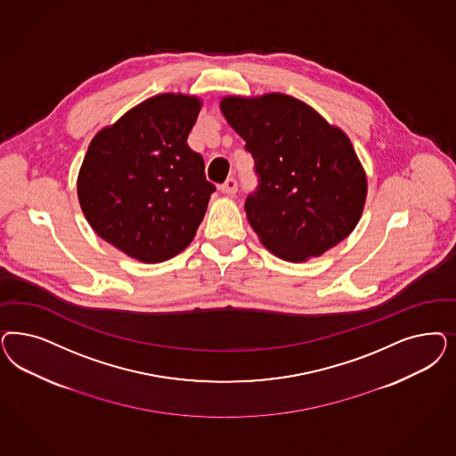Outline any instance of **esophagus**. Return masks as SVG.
I'll use <instances>...</instances> for the list:
<instances>
[{
	"label": "esophagus",
	"mask_w": 456,
	"mask_h": 456,
	"mask_svg": "<svg viewBox=\"0 0 456 456\" xmlns=\"http://www.w3.org/2000/svg\"><path fill=\"white\" fill-rule=\"evenodd\" d=\"M221 192L228 194V196H233L238 191V183H236L235 177H228L223 184L220 186Z\"/></svg>",
	"instance_id": "1"
}]
</instances>
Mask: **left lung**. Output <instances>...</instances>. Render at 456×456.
Returning a JSON list of instances; mask_svg holds the SVG:
<instances>
[{
  "mask_svg": "<svg viewBox=\"0 0 456 456\" xmlns=\"http://www.w3.org/2000/svg\"><path fill=\"white\" fill-rule=\"evenodd\" d=\"M221 112L253 156L258 186L245 211L268 250L305 262L351 235L368 181L346 134L283 94L226 97Z\"/></svg>",
  "mask_w": 456,
  "mask_h": 456,
  "instance_id": "1",
  "label": "left lung"
}]
</instances>
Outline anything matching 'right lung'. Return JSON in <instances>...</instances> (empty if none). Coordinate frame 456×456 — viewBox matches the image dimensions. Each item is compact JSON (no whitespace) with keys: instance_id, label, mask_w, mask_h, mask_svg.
<instances>
[{"instance_id":"right-lung-1","label":"right lung","mask_w":456,"mask_h":456,"mask_svg":"<svg viewBox=\"0 0 456 456\" xmlns=\"http://www.w3.org/2000/svg\"><path fill=\"white\" fill-rule=\"evenodd\" d=\"M201 102L162 94L97 134L77 192L95 233L146 264L176 256L196 235L215 184L188 135Z\"/></svg>"}]
</instances>
